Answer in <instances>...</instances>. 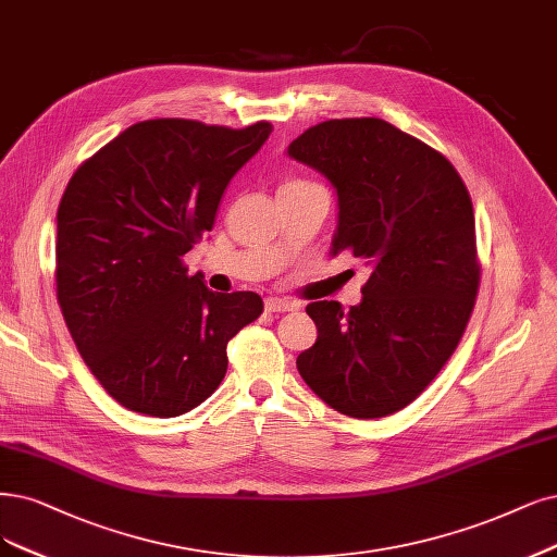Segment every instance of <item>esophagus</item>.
<instances>
[{
	"mask_svg": "<svg viewBox=\"0 0 557 557\" xmlns=\"http://www.w3.org/2000/svg\"><path fill=\"white\" fill-rule=\"evenodd\" d=\"M265 312H294L298 310V305L286 300V298H265Z\"/></svg>",
	"mask_w": 557,
	"mask_h": 557,
	"instance_id": "1",
	"label": "esophagus"
}]
</instances>
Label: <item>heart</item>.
Masks as SVG:
<instances>
[{"label":"heart","instance_id":"heart-1","mask_svg":"<svg viewBox=\"0 0 557 557\" xmlns=\"http://www.w3.org/2000/svg\"><path fill=\"white\" fill-rule=\"evenodd\" d=\"M289 183H298V181H289ZM286 185V183H284Z\"/></svg>","mask_w":557,"mask_h":557}]
</instances>
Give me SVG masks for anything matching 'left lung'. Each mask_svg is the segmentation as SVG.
Instances as JSON below:
<instances>
[{"label": "left lung", "mask_w": 557, "mask_h": 557, "mask_svg": "<svg viewBox=\"0 0 557 557\" xmlns=\"http://www.w3.org/2000/svg\"><path fill=\"white\" fill-rule=\"evenodd\" d=\"M286 153L333 183L331 252L372 265L351 310L307 305L319 337L298 356V372L348 418L393 416L438 376L475 305L470 195L443 153L374 116L323 121Z\"/></svg>", "instance_id": "left-lung-1"}]
</instances>
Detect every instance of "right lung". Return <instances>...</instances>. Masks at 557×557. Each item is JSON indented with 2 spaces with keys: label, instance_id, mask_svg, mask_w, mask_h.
<instances>
[{
  "label": "right lung",
  "instance_id": "1",
  "mask_svg": "<svg viewBox=\"0 0 557 557\" xmlns=\"http://www.w3.org/2000/svg\"><path fill=\"white\" fill-rule=\"evenodd\" d=\"M271 131L139 121L66 185L57 300L82 360L135 413L176 418L209 399L226 344L263 312L252 292L213 294L181 257L213 230L224 188Z\"/></svg>",
  "mask_w": 557,
  "mask_h": 557
}]
</instances>
